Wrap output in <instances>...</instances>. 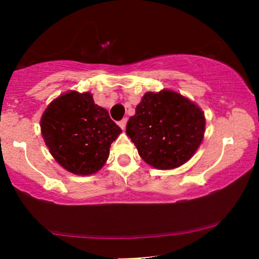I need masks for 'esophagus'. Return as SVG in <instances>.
I'll list each match as a JSON object with an SVG mask.
<instances>
[{
  "label": "esophagus",
  "mask_w": 259,
  "mask_h": 259,
  "mask_svg": "<svg viewBox=\"0 0 259 259\" xmlns=\"http://www.w3.org/2000/svg\"><path fill=\"white\" fill-rule=\"evenodd\" d=\"M118 123H119V126L121 127L122 130H125V127H126V123H127V119H126V118H123L122 120H120V121H119Z\"/></svg>",
  "instance_id": "obj_1"
}]
</instances>
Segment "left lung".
I'll use <instances>...</instances> for the list:
<instances>
[{"instance_id":"left-lung-1","label":"left lung","mask_w":259,"mask_h":259,"mask_svg":"<svg viewBox=\"0 0 259 259\" xmlns=\"http://www.w3.org/2000/svg\"><path fill=\"white\" fill-rule=\"evenodd\" d=\"M204 131L203 111L167 90L145 94L126 126L140 157L159 169L176 168L189 160L199 147Z\"/></svg>"}]
</instances>
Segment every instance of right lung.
Wrapping results in <instances>:
<instances>
[{
    "mask_svg": "<svg viewBox=\"0 0 259 259\" xmlns=\"http://www.w3.org/2000/svg\"><path fill=\"white\" fill-rule=\"evenodd\" d=\"M41 132L53 157L67 171L93 175L105 165L121 128L90 93L75 91L51 102L41 118Z\"/></svg>",
    "mask_w": 259,
    "mask_h": 259,
    "instance_id": "1",
    "label": "right lung"
}]
</instances>
